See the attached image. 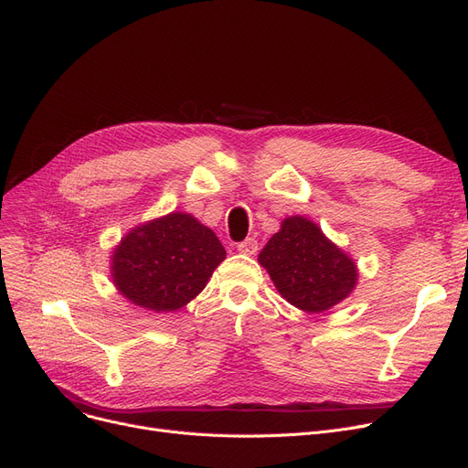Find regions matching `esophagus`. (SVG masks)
<instances>
[{
  "mask_svg": "<svg viewBox=\"0 0 468 468\" xmlns=\"http://www.w3.org/2000/svg\"><path fill=\"white\" fill-rule=\"evenodd\" d=\"M237 250L240 252V254H254L256 250H258V240L256 239H252V237H249V239H245L243 243H239L237 245Z\"/></svg>",
  "mask_w": 468,
  "mask_h": 468,
  "instance_id": "34e87169",
  "label": "esophagus"
}]
</instances>
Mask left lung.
I'll list each match as a JSON object with an SVG mask.
<instances>
[{
    "label": "left lung",
    "mask_w": 468,
    "mask_h": 468,
    "mask_svg": "<svg viewBox=\"0 0 468 468\" xmlns=\"http://www.w3.org/2000/svg\"><path fill=\"white\" fill-rule=\"evenodd\" d=\"M280 295L304 313L316 314L351 295L356 264L327 239L314 221L285 218L282 229L258 254Z\"/></svg>",
    "instance_id": "1"
}]
</instances>
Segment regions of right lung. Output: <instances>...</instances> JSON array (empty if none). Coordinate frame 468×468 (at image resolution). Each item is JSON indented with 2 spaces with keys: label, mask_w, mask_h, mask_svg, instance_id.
<instances>
[{
  "label": "right lung",
  "mask_w": 468,
  "mask_h": 468,
  "mask_svg": "<svg viewBox=\"0 0 468 468\" xmlns=\"http://www.w3.org/2000/svg\"><path fill=\"white\" fill-rule=\"evenodd\" d=\"M216 233L197 218L171 212L127 233L112 256V278L127 301L176 313L193 301L223 262Z\"/></svg>",
  "instance_id": "add662e5"
}]
</instances>
